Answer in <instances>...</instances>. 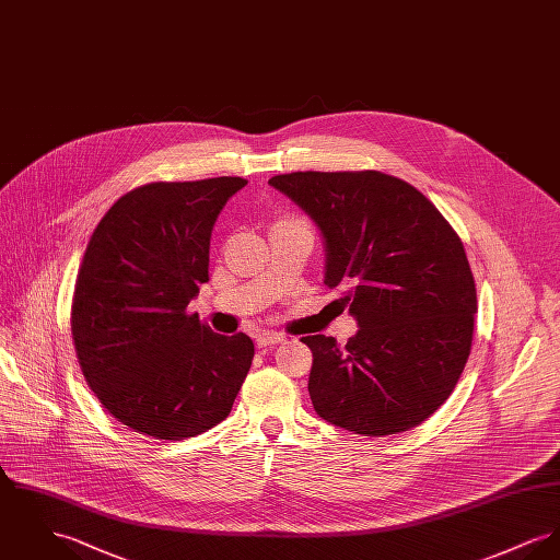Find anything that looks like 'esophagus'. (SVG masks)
Returning <instances> with one entry per match:
<instances>
[{"mask_svg":"<svg viewBox=\"0 0 560 560\" xmlns=\"http://www.w3.org/2000/svg\"><path fill=\"white\" fill-rule=\"evenodd\" d=\"M284 336L282 334H276V331H262L257 336V346L259 348H267V346H273V343H278V341H282Z\"/></svg>","mask_w":560,"mask_h":560,"instance_id":"34e87169","label":"esophagus"}]
</instances>
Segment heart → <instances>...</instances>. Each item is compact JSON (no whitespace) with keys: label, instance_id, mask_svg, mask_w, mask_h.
<instances>
[{"label":"heart","instance_id":"heart-1","mask_svg":"<svg viewBox=\"0 0 560 560\" xmlns=\"http://www.w3.org/2000/svg\"><path fill=\"white\" fill-rule=\"evenodd\" d=\"M280 221H284V219H280Z\"/></svg>","mask_w":560,"mask_h":560}]
</instances>
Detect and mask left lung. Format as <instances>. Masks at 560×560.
Returning a JSON list of instances; mask_svg holds the SVG:
<instances>
[{"label":"left lung","instance_id":"1","mask_svg":"<svg viewBox=\"0 0 560 560\" xmlns=\"http://www.w3.org/2000/svg\"><path fill=\"white\" fill-rule=\"evenodd\" d=\"M269 185L318 224L325 284L359 323L346 346L301 337L314 357V410L365 438L418 427L471 352L478 298L458 233L418 188L375 170L293 172Z\"/></svg>","mask_w":560,"mask_h":560}]
</instances>
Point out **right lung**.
Returning <instances> with one entry per match:
<instances>
[{"label": "right lung", "instance_id": "right-lung-1", "mask_svg": "<svg viewBox=\"0 0 560 560\" xmlns=\"http://www.w3.org/2000/svg\"><path fill=\"white\" fill-rule=\"evenodd\" d=\"M246 183L133 188L86 244L72 299L75 357L100 404L136 433L178 442L217 427L253 365L250 337L219 336L187 312L208 282L212 226Z\"/></svg>", "mask_w": 560, "mask_h": 560}]
</instances>
